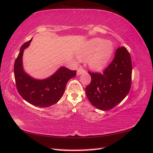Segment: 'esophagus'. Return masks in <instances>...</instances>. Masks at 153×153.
I'll return each instance as SVG.
<instances>
[{"label": "esophagus", "instance_id": "esophagus-1", "mask_svg": "<svg viewBox=\"0 0 153 153\" xmlns=\"http://www.w3.org/2000/svg\"><path fill=\"white\" fill-rule=\"evenodd\" d=\"M85 72V70H83V68H79L77 69V76H80L81 74H83Z\"/></svg>", "mask_w": 153, "mask_h": 153}]
</instances>
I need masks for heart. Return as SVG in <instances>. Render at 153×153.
<instances>
[{"mask_svg":"<svg viewBox=\"0 0 153 153\" xmlns=\"http://www.w3.org/2000/svg\"><path fill=\"white\" fill-rule=\"evenodd\" d=\"M114 51V44L109 40L94 38L87 41L77 51L80 60L88 59V66L94 72H101L111 59Z\"/></svg>","mask_w":153,"mask_h":153,"instance_id":"heart-1","label":"heart"}]
</instances>
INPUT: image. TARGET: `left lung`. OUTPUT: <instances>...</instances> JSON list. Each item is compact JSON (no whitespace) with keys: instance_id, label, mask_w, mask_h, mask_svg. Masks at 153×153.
Masks as SVG:
<instances>
[{"instance_id":"1","label":"left lung","mask_w":153,"mask_h":153,"mask_svg":"<svg viewBox=\"0 0 153 153\" xmlns=\"http://www.w3.org/2000/svg\"><path fill=\"white\" fill-rule=\"evenodd\" d=\"M132 72L129 52L125 47L118 48L114 59L103 74L88 72L91 81L85 88L88 100L95 108L102 111L114 108L129 93Z\"/></svg>"}]
</instances>
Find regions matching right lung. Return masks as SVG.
<instances>
[{
	"label": "right lung",
	"instance_id": "right-lung-1",
	"mask_svg": "<svg viewBox=\"0 0 153 153\" xmlns=\"http://www.w3.org/2000/svg\"><path fill=\"white\" fill-rule=\"evenodd\" d=\"M32 40L21 46L14 64L16 87L25 100L35 106L48 108L59 102L65 93L67 82L76 76V71L61 66L45 79H38L30 76L23 68V56Z\"/></svg>",
	"mask_w": 153,
	"mask_h": 153
}]
</instances>
